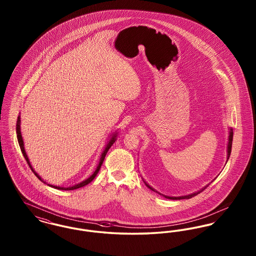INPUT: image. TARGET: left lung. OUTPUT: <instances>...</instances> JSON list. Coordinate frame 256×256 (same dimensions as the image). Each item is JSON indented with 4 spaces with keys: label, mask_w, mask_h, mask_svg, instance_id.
<instances>
[{
    "label": "left lung",
    "mask_w": 256,
    "mask_h": 256,
    "mask_svg": "<svg viewBox=\"0 0 256 256\" xmlns=\"http://www.w3.org/2000/svg\"><path fill=\"white\" fill-rule=\"evenodd\" d=\"M230 134H228V148H226V150H228V156H226V162H228V160L230 158V152H232V138H233V130H232V128H230V132H228ZM143 180V182L144 183L146 184V187H148L150 190H152V191H154V192H156V193H158L159 195H162L163 196H165L166 198H170V200H188V198H193V196H195L198 195V194H200V192H202L206 188L207 186L209 185V184H207L206 186H204V187H202V189H200L198 191H196V192H194V193H192V194H189V195L186 196H165L163 195V194H160L159 192H158L156 189H154L150 185H148V183L144 180V178H142ZM212 180V182H213Z\"/></svg>",
    "instance_id": "1"
}]
</instances>
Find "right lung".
Returning <instances> with one entry per match:
<instances>
[{"instance_id": "add662e5", "label": "right lung", "mask_w": 256, "mask_h": 256, "mask_svg": "<svg viewBox=\"0 0 256 256\" xmlns=\"http://www.w3.org/2000/svg\"><path fill=\"white\" fill-rule=\"evenodd\" d=\"M16 134H17V139H18L19 146H20V148H21V150H22V154H23V156H24L26 161L28 162V166L30 167V169L34 172V174L36 176L37 178H38L41 182L46 183L47 185H49V186L52 187V188L58 189V190H74V189H78V188H80V187L86 186V185H87L88 183L91 182L96 178V176H97L98 170L100 169V166H102V162H104V159L106 158V156L108 150H110L111 146L114 144V142H115L116 139H117V134H118V132H113V134L110 135V139H108V144H106V146L104 148V152H102V156H100V162H98V164L97 168H96L95 172H94L88 178H86V180H84V182H82L78 183V184H74L73 186H69V187H61V186H56V185L48 184V183L46 182H44V180L41 178V176H40L37 174L36 172L34 170V169L32 168V164H30V160H28V156H26V150H24V140H23L22 134H21V117H20V115L18 116L17 122H16Z\"/></svg>"}]
</instances>
